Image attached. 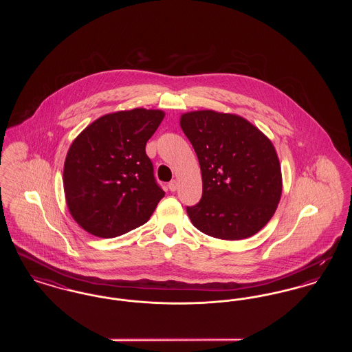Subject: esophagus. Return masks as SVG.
I'll return each instance as SVG.
<instances>
[{
    "mask_svg": "<svg viewBox=\"0 0 352 352\" xmlns=\"http://www.w3.org/2000/svg\"><path fill=\"white\" fill-rule=\"evenodd\" d=\"M168 190L170 191H175L177 188H178V181H175V179H173L171 182H168Z\"/></svg>",
    "mask_w": 352,
    "mask_h": 352,
    "instance_id": "34e87169",
    "label": "esophagus"
}]
</instances>
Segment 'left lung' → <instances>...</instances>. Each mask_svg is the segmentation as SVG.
<instances>
[{
	"label": "left lung",
	"instance_id": "1",
	"mask_svg": "<svg viewBox=\"0 0 352 352\" xmlns=\"http://www.w3.org/2000/svg\"><path fill=\"white\" fill-rule=\"evenodd\" d=\"M181 128L198 155L201 201L186 207L203 234L241 240L257 234L273 217L281 198V168L274 146L245 118L195 111Z\"/></svg>",
	"mask_w": 352,
	"mask_h": 352
}]
</instances>
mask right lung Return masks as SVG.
<instances>
[{"mask_svg": "<svg viewBox=\"0 0 352 352\" xmlns=\"http://www.w3.org/2000/svg\"><path fill=\"white\" fill-rule=\"evenodd\" d=\"M162 111L135 108L98 118L72 142L63 184L68 210L87 232L116 237L145 224L165 191L145 146Z\"/></svg>", "mask_w": 352, "mask_h": 352, "instance_id": "obj_1", "label": "right lung"}]
</instances>
